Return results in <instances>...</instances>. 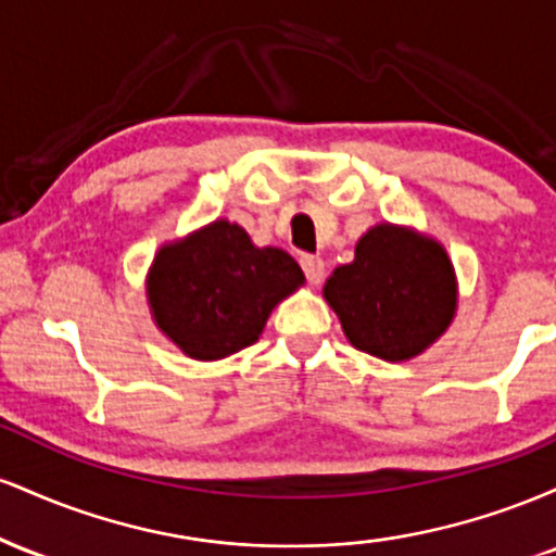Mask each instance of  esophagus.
<instances>
[{
	"mask_svg": "<svg viewBox=\"0 0 556 556\" xmlns=\"http://www.w3.org/2000/svg\"><path fill=\"white\" fill-rule=\"evenodd\" d=\"M300 266H303V271H305V277H308V282L314 285V287H318L324 282V261L318 258V256H300Z\"/></svg>",
	"mask_w": 556,
	"mask_h": 556,
	"instance_id": "1",
	"label": "esophagus"
}]
</instances>
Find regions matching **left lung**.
Returning <instances> with one entry per match:
<instances>
[{"mask_svg":"<svg viewBox=\"0 0 556 556\" xmlns=\"http://www.w3.org/2000/svg\"><path fill=\"white\" fill-rule=\"evenodd\" d=\"M324 300L353 348L402 363L455 321L457 274L437 238L379 222L355 242V258L331 271Z\"/></svg>","mask_w":556,"mask_h":556,"instance_id":"left-lung-1","label":"left lung"}]
</instances>
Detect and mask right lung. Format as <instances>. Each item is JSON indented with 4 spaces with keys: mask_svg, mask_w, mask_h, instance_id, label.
Returning a JSON list of instances; mask_svg holds the SVG:
<instances>
[{
    "mask_svg": "<svg viewBox=\"0 0 556 556\" xmlns=\"http://www.w3.org/2000/svg\"><path fill=\"white\" fill-rule=\"evenodd\" d=\"M303 285L290 253L253 245L240 225L214 219L159 248L146 274V300L172 344L212 363L256 342L271 311Z\"/></svg>",
    "mask_w": 556,
    "mask_h": 556,
    "instance_id": "obj_1",
    "label": "right lung"
}]
</instances>
